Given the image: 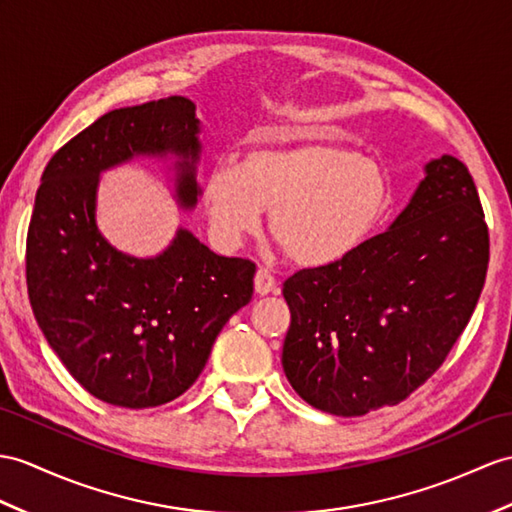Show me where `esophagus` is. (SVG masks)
Returning <instances> with one entry per match:
<instances>
[{
    "mask_svg": "<svg viewBox=\"0 0 512 512\" xmlns=\"http://www.w3.org/2000/svg\"><path fill=\"white\" fill-rule=\"evenodd\" d=\"M254 289L258 295H269V293H280V284L278 280L271 276V271L260 267L256 271V278H254Z\"/></svg>",
    "mask_w": 512,
    "mask_h": 512,
    "instance_id": "obj_1",
    "label": "esophagus"
}]
</instances>
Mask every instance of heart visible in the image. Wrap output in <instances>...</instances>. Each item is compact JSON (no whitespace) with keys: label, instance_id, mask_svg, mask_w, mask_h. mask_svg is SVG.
<instances>
[{"label":"heart","instance_id":"obj_1","mask_svg":"<svg viewBox=\"0 0 512 512\" xmlns=\"http://www.w3.org/2000/svg\"><path fill=\"white\" fill-rule=\"evenodd\" d=\"M391 182L376 160L334 141L258 147L239 165L219 162L202 184V208L219 245L239 247L263 226L297 265L347 258L378 228Z\"/></svg>","mask_w":512,"mask_h":512}]
</instances>
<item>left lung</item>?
Here are the masks:
<instances>
[{"label": "left lung", "instance_id": "obj_1", "mask_svg": "<svg viewBox=\"0 0 512 512\" xmlns=\"http://www.w3.org/2000/svg\"><path fill=\"white\" fill-rule=\"evenodd\" d=\"M423 171L389 230L284 282L282 367L323 413L358 417L406 400L443 365L478 304L489 230L476 184L447 154Z\"/></svg>", "mask_w": 512, "mask_h": 512}]
</instances>
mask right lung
I'll return each instance as SVG.
<instances>
[{
	"instance_id": "add662e5",
	"label": "right lung",
	"mask_w": 512,
	"mask_h": 512,
	"mask_svg": "<svg viewBox=\"0 0 512 512\" xmlns=\"http://www.w3.org/2000/svg\"><path fill=\"white\" fill-rule=\"evenodd\" d=\"M199 132L195 104L180 95L110 110L58 149L36 191L26 247L32 313L71 376L112 406L180 397L254 293L256 265L215 254L191 230L136 258L97 228L99 176L134 158H171L173 197L193 210Z\"/></svg>"
}]
</instances>
